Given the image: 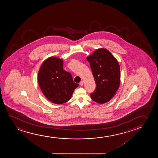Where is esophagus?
Returning a JSON list of instances; mask_svg holds the SVG:
<instances>
[{
  "instance_id": "34e87169",
  "label": "esophagus",
  "mask_w": 158,
  "mask_h": 158,
  "mask_svg": "<svg viewBox=\"0 0 158 158\" xmlns=\"http://www.w3.org/2000/svg\"><path fill=\"white\" fill-rule=\"evenodd\" d=\"M79 84H80V86H82V85H84V81H80V83H79Z\"/></svg>"
}]
</instances>
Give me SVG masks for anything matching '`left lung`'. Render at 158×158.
I'll return each instance as SVG.
<instances>
[{
    "instance_id": "obj_1",
    "label": "left lung",
    "mask_w": 158,
    "mask_h": 158,
    "mask_svg": "<svg viewBox=\"0 0 158 158\" xmlns=\"http://www.w3.org/2000/svg\"><path fill=\"white\" fill-rule=\"evenodd\" d=\"M96 83L94 92L91 93L93 101L99 104L109 102L117 92L120 83L119 63L109 51L105 48L95 50L87 57Z\"/></svg>"
}]
</instances>
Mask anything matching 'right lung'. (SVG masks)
<instances>
[{
	"label": "right lung",
	"mask_w": 158,
	"mask_h": 158,
	"mask_svg": "<svg viewBox=\"0 0 158 158\" xmlns=\"http://www.w3.org/2000/svg\"><path fill=\"white\" fill-rule=\"evenodd\" d=\"M38 81L46 98L56 104L71 99L78 84L74 82L70 73L63 69V60L55 56L44 61L39 69Z\"/></svg>",
	"instance_id": "add662e5"
}]
</instances>
